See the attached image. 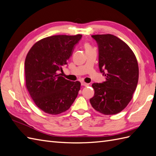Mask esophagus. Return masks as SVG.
Listing matches in <instances>:
<instances>
[{
    "label": "esophagus",
    "mask_w": 156,
    "mask_h": 156,
    "mask_svg": "<svg viewBox=\"0 0 156 156\" xmlns=\"http://www.w3.org/2000/svg\"><path fill=\"white\" fill-rule=\"evenodd\" d=\"M81 85L85 86V87H87V86H89V85L88 84V83H85V82H82V83H81Z\"/></svg>",
    "instance_id": "obj_1"
}]
</instances>
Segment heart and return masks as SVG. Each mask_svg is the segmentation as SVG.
I'll use <instances>...</instances> for the list:
<instances>
[{"label":"heart","instance_id":"heart-1","mask_svg":"<svg viewBox=\"0 0 156 156\" xmlns=\"http://www.w3.org/2000/svg\"><path fill=\"white\" fill-rule=\"evenodd\" d=\"M84 47H85V49L86 51L87 50H89V49H92V47H91V45L89 44H88V43H85L84 44Z\"/></svg>","mask_w":156,"mask_h":156}]
</instances>
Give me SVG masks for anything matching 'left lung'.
I'll return each instance as SVG.
<instances>
[{
  "mask_svg": "<svg viewBox=\"0 0 156 156\" xmlns=\"http://www.w3.org/2000/svg\"><path fill=\"white\" fill-rule=\"evenodd\" d=\"M92 37L98 44V67L106 81L92 85L94 94L90 102L103 115H116L126 107L137 87V59L130 47L115 36L97 34Z\"/></svg>",
  "mask_w": 156,
  "mask_h": 156,
  "instance_id": "obj_1",
  "label": "left lung"
}]
</instances>
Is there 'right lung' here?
Returning a JSON list of instances; mask_svg holds the SVG:
<instances>
[{
  "instance_id": "1",
  "label": "right lung",
  "mask_w": 156,
  "mask_h": 156,
  "mask_svg": "<svg viewBox=\"0 0 156 156\" xmlns=\"http://www.w3.org/2000/svg\"><path fill=\"white\" fill-rule=\"evenodd\" d=\"M82 35H57L37 41L24 63L26 87L37 107L49 115L67 111L80 90L81 83L66 79L60 74L74 46Z\"/></svg>"
}]
</instances>
